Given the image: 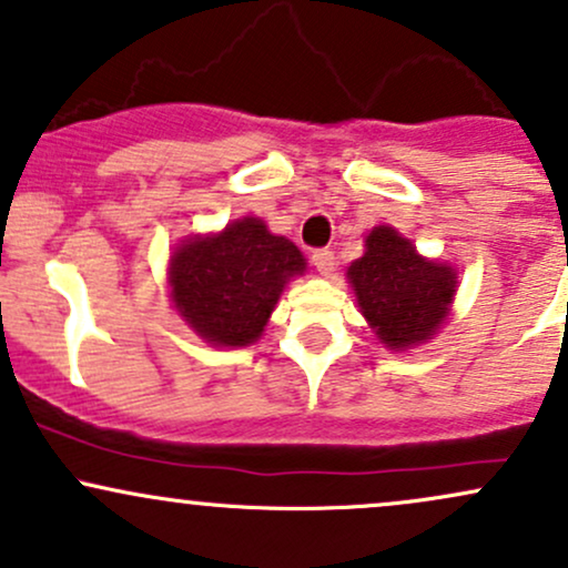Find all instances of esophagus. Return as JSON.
I'll use <instances>...</instances> for the list:
<instances>
[{
  "mask_svg": "<svg viewBox=\"0 0 568 568\" xmlns=\"http://www.w3.org/2000/svg\"><path fill=\"white\" fill-rule=\"evenodd\" d=\"M312 264H315V270L321 272V275H331L334 272V251H328V247H321V251L312 253Z\"/></svg>",
  "mask_w": 568,
  "mask_h": 568,
  "instance_id": "1",
  "label": "esophagus"
}]
</instances>
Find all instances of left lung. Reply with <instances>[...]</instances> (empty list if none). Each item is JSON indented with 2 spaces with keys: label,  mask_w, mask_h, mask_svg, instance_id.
Returning a JSON list of instances; mask_svg holds the SVG:
<instances>
[{
  "label": "left lung",
  "mask_w": 568,
  "mask_h": 568,
  "mask_svg": "<svg viewBox=\"0 0 568 568\" xmlns=\"http://www.w3.org/2000/svg\"><path fill=\"white\" fill-rule=\"evenodd\" d=\"M347 280L376 338L395 352L433 338L456 293L452 266L419 256L387 224L366 234V253L347 266Z\"/></svg>",
  "instance_id": "left-lung-1"
}]
</instances>
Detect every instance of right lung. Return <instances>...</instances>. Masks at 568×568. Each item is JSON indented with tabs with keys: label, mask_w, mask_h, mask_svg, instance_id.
I'll return each instance as SVG.
<instances>
[{
	"label": "right lung",
	"mask_w": 568,
	"mask_h": 568,
	"mask_svg": "<svg viewBox=\"0 0 568 568\" xmlns=\"http://www.w3.org/2000/svg\"><path fill=\"white\" fill-rule=\"evenodd\" d=\"M306 258L262 219H237L173 251L168 283L175 312L213 347H247L264 334L280 293Z\"/></svg>",
	"instance_id": "right-lung-1"
}]
</instances>
